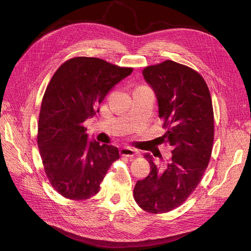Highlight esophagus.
I'll list each match as a JSON object with an SVG mask.
<instances>
[{
  "instance_id": "34e87169",
  "label": "esophagus",
  "mask_w": 251,
  "mask_h": 251,
  "mask_svg": "<svg viewBox=\"0 0 251 251\" xmlns=\"http://www.w3.org/2000/svg\"><path fill=\"white\" fill-rule=\"evenodd\" d=\"M120 154L121 156H124V157H134L137 153L134 149L130 148V147H123L120 149Z\"/></svg>"
}]
</instances>
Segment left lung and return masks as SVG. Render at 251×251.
Returning <instances> with one entry per match:
<instances>
[{"mask_svg": "<svg viewBox=\"0 0 251 251\" xmlns=\"http://www.w3.org/2000/svg\"><path fill=\"white\" fill-rule=\"evenodd\" d=\"M143 76L156 94L167 128L161 142L172 156L157 161L145 154L151 171L137 182L134 199L145 211L161 213L181 205L200 184L212 150L213 110L205 81L189 66L166 60L147 66Z\"/></svg>", "mask_w": 251, "mask_h": 251, "instance_id": "8db88e82", "label": "left lung"}]
</instances>
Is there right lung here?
Wrapping results in <instances>:
<instances>
[{"mask_svg":"<svg viewBox=\"0 0 251 251\" xmlns=\"http://www.w3.org/2000/svg\"><path fill=\"white\" fill-rule=\"evenodd\" d=\"M132 71L97 57L78 56L61 64L51 77L42 102L38 146L49 180L62 197H93L119 159L117 147L89 141L83 123L99 112L106 94Z\"/></svg>","mask_w":251,"mask_h":251,"instance_id":"add662e5","label":"right lung"}]
</instances>
